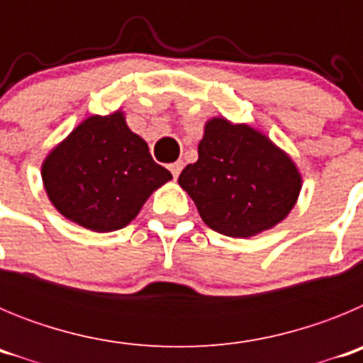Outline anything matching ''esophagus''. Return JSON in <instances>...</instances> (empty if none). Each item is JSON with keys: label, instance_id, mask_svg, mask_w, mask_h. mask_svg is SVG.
Segmentation results:
<instances>
[{"label": "esophagus", "instance_id": "obj_1", "mask_svg": "<svg viewBox=\"0 0 363 363\" xmlns=\"http://www.w3.org/2000/svg\"><path fill=\"white\" fill-rule=\"evenodd\" d=\"M169 169H171L172 176H174V179H176V178H178V176H179V172H182V169H184V162L171 163V165H169Z\"/></svg>", "mask_w": 363, "mask_h": 363}]
</instances>
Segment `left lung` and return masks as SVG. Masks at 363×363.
<instances>
[{"mask_svg":"<svg viewBox=\"0 0 363 363\" xmlns=\"http://www.w3.org/2000/svg\"><path fill=\"white\" fill-rule=\"evenodd\" d=\"M178 184L205 225L230 238H251L293 211L301 172L267 134L214 116L205 121L198 162L185 167Z\"/></svg>","mask_w":363,"mask_h":363,"instance_id":"8db88e82","label":"left lung"}]
</instances>
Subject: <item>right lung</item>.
Instances as JSON below:
<instances>
[{
	"label": "right lung",
	"instance_id": "obj_1",
	"mask_svg": "<svg viewBox=\"0 0 363 363\" xmlns=\"http://www.w3.org/2000/svg\"><path fill=\"white\" fill-rule=\"evenodd\" d=\"M50 203L67 220L94 233L123 229L172 174L154 162L121 108L89 116L41 163Z\"/></svg>",
	"mask_w": 363,
	"mask_h": 363
}]
</instances>
